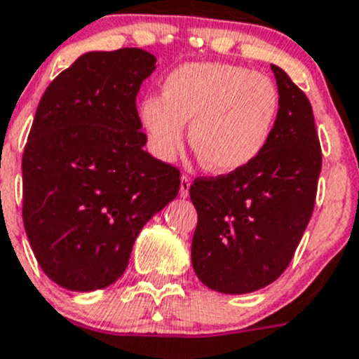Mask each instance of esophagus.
<instances>
[{
    "label": "esophagus",
    "instance_id": "esophagus-1",
    "mask_svg": "<svg viewBox=\"0 0 359 359\" xmlns=\"http://www.w3.org/2000/svg\"><path fill=\"white\" fill-rule=\"evenodd\" d=\"M189 187H191V179L187 175L180 177V196L187 198L189 196Z\"/></svg>",
    "mask_w": 359,
    "mask_h": 359
}]
</instances>
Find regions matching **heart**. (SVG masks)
I'll return each mask as SVG.
<instances>
[{
    "mask_svg": "<svg viewBox=\"0 0 359 359\" xmlns=\"http://www.w3.org/2000/svg\"><path fill=\"white\" fill-rule=\"evenodd\" d=\"M142 123L156 156L172 159L191 121V145L201 165L231 173L250 165L270 142L279 91L266 75L224 62H187L166 75L161 98L142 103Z\"/></svg>",
    "mask_w": 359,
    "mask_h": 359,
    "instance_id": "1",
    "label": "heart"
}]
</instances>
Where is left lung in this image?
Returning a JSON list of instances; mask_svg holds the SVG:
<instances>
[{
  "label": "left lung",
  "mask_w": 359,
  "mask_h": 359,
  "mask_svg": "<svg viewBox=\"0 0 359 359\" xmlns=\"http://www.w3.org/2000/svg\"><path fill=\"white\" fill-rule=\"evenodd\" d=\"M279 116L250 165L189 187L198 224L191 259L198 279L226 294L252 293L279 279L311 221L321 145L305 93L279 66Z\"/></svg>",
  "instance_id": "obj_1"
}]
</instances>
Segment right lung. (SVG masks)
<instances>
[{
    "label": "right lung",
    "instance_id": "1",
    "mask_svg": "<svg viewBox=\"0 0 359 359\" xmlns=\"http://www.w3.org/2000/svg\"><path fill=\"white\" fill-rule=\"evenodd\" d=\"M156 68L142 48L87 52L45 89L22 154V219L45 276L72 291L116 283L180 172L152 158L137 110Z\"/></svg>",
    "mask_w": 359,
    "mask_h": 359
}]
</instances>
